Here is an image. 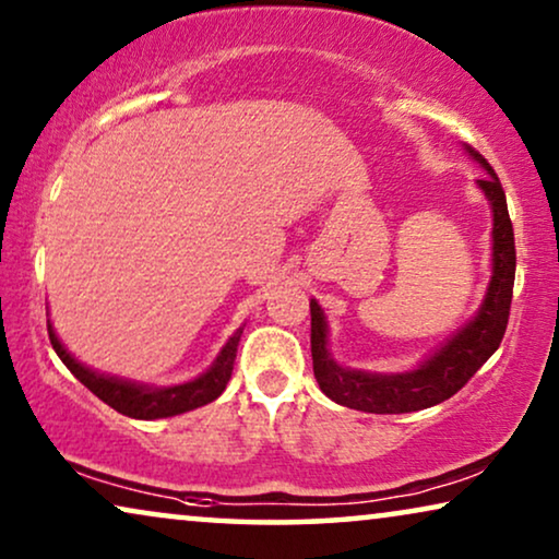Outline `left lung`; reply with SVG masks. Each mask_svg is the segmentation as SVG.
<instances>
[{
	"instance_id": "1",
	"label": "left lung",
	"mask_w": 559,
	"mask_h": 559,
	"mask_svg": "<svg viewBox=\"0 0 559 559\" xmlns=\"http://www.w3.org/2000/svg\"><path fill=\"white\" fill-rule=\"evenodd\" d=\"M471 157L486 167V178L478 186L488 195L493 209V277L488 295L480 305L478 316L463 331H457L438 354L415 371L379 377V373L343 369L328 356L325 348V318L320 305L310 302V350L312 371L325 396L335 404L373 412V415H402V412L427 409L440 404L468 384L473 373L484 366L493 350L501 346L509 325L511 295H514L516 274V247L514 226H511L507 193H503L499 175L486 163L484 155L471 150Z\"/></svg>"
}]
</instances>
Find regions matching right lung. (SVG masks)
I'll list each match as a JSON object with an SVG mask.
<instances>
[{
  "label": "right lung",
  "instance_id": "right-lung-1",
  "mask_svg": "<svg viewBox=\"0 0 559 559\" xmlns=\"http://www.w3.org/2000/svg\"><path fill=\"white\" fill-rule=\"evenodd\" d=\"M243 328H239L228 343L221 350V356L216 358V364L211 366L203 377H198L195 381H188V384L180 386H167V389H150V386H140V384H129V381L121 379H111V377H102V373L86 369V366L75 361V358L68 354V350L60 346V341L52 333V328L48 323V335L52 348L60 356L75 379L81 381L83 386L91 389L98 400L109 404L111 409L121 412V415L134 417V419H157V417H173V415H182V412H190L195 407H203L213 400H218L221 392H224L228 379H231L234 371V361H236V348H239Z\"/></svg>",
  "mask_w": 559,
  "mask_h": 559
}]
</instances>
